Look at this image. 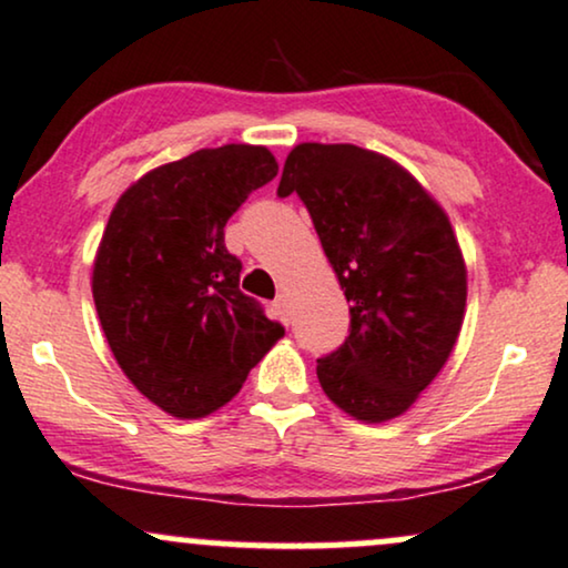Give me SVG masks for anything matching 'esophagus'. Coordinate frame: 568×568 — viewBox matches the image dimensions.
<instances>
[{
  "mask_svg": "<svg viewBox=\"0 0 568 568\" xmlns=\"http://www.w3.org/2000/svg\"><path fill=\"white\" fill-rule=\"evenodd\" d=\"M273 313H276V318L282 321V324H290V300L284 295L276 297V303H273Z\"/></svg>",
  "mask_w": 568,
  "mask_h": 568,
  "instance_id": "34e87169",
  "label": "esophagus"
}]
</instances>
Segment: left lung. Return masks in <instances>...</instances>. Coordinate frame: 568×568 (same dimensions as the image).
<instances>
[{
	"label": "left lung",
	"instance_id": "8db88e82",
	"mask_svg": "<svg viewBox=\"0 0 568 568\" xmlns=\"http://www.w3.org/2000/svg\"><path fill=\"white\" fill-rule=\"evenodd\" d=\"M297 194L349 303V334L318 358L328 400L358 422L400 416L450 358L466 265L445 210L395 160L355 144H297L278 197Z\"/></svg>",
	"mask_w": 568,
	"mask_h": 568
}]
</instances>
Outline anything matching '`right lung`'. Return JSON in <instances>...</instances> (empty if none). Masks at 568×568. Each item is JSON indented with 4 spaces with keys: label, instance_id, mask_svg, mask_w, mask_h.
Segmentation results:
<instances>
[{
    "label": "right lung",
    "instance_id": "1",
    "mask_svg": "<svg viewBox=\"0 0 568 568\" xmlns=\"http://www.w3.org/2000/svg\"><path fill=\"white\" fill-rule=\"evenodd\" d=\"M278 173L265 146L223 144L160 165L121 194L97 250V316L118 366L146 400L202 418L242 389L284 337L240 290L223 226Z\"/></svg>",
    "mask_w": 568,
    "mask_h": 568
}]
</instances>
